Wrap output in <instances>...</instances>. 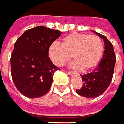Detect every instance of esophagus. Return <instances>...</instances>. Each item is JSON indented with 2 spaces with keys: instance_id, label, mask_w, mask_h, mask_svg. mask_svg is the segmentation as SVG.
Returning <instances> with one entry per match:
<instances>
[{
  "instance_id": "esophagus-1",
  "label": "esophagus",
  "mask_w": 124,
  "mask_h": 124,
  "mask_svg": "<svg viewBox=\"0 0 124 124\" xmlns=\"http://www.w3.org/2000/svg\"><path fill=\"white\" fill-rule=\"evenodd\" d=\"M69 75H73L74 74V72H73V71H68V73Z\"/></svg>"
}]
</instances>
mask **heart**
<instances>
[{
    "mask_svg": "<svg viewBox=\"0 0 124 124\" xmlns=\"http://www.w3.org/2000/svg\"><path fill=\"white\" fill-rule=\"evenodd\" d=\"M104 53L101 38L95 34L73 32L62 39V45L53 43L49 46L50 59L57 66H63L73 57L72 66L83 70H90L100 61Z\"/></svg>",
    "mask_w": 124,
    "mask_h": 124,
    "instance_id": "b5f03b06",
    "label": "heart"
}]
</instances>
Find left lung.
Instances as JSON below:
<instances>
[{
    "mask_svg": "<svg viewBox=\"0 0 124 124\" xmlns=\"http://www.w3.org/2000/svg\"><path fill=\"white\" fill-rule=\"evenodd\" d=\"M93 31L104 40V51L102 60L94 71L80 75L83 83L82 87L77 90L76 93L87 98L99 97L108 88L112 80L116 61L112 44L105 36L95 31Z\"/></svg>",
    "mask_w": 124,
    "mask_h": 124,
    "instance_id": "8db88e82",
    "label": "left lung"
}]
</instances>
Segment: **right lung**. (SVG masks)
<instances>
[{"instance_id":"1","label":"right lung","mask_w":124,"mask_h":124,"mask_svg":"<svg viewBox=\"0 0 124 124\" xmlns=\"http://www.w3.org/2000/svg\"><path fill=\"white\" fill-rule=\"evenodd\" d=\"M62 31L44 26L27 30L15 43L11 58L14 84L23 95L40 97L48 93L56 70L49 57V46Z\"/></svg>"}]
</instances>
